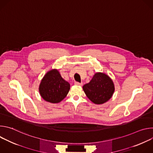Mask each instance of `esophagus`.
Segmentation results:
<instances>
[{
	"label": "esophagus",
	"mask_w": 153,
	"mask_h": 153,
	"mask_svg": "<svg viewBox=\"0 0 153 153\" xmlns=\"http://www.w3.org/2000/svg\"><path fill=\"white\" fill-rule=\"evenodd\" d=\"M74 85H78V86H82V83L77 82H74Z\"/></svg>",
	"instance_id": "1"
}]
</instances>
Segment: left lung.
I'll return each instance as SVG.
<instances>
[{
  "label": "left lung",
  "mask_w": 153,
  "mask_h": 153,
  "mask_svg": "<svg viewBox=\"0 0 153 153\" xmlns=\"http://www.w3.org/2000/svg\"><path fill=\"white\" fill-rule=\"evenodd\" d=\"M83 90L92 102L100 105L111 99L115 88L112 79L107 74L97 73L89 83L83 86Z\"/></svg>",
  "instance_id": "1"
}]
</instances>
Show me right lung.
<instances>
[{"instance_id": "right-lung-1", "label": "right lung", "mask_w": 153, "mask_h": 153, "mask_svg": "<svg viewBox=\"0 0 153 153\" xmlns=\"http://www.w3.org/2000/svg\"><path fill=\"white\" fill-rule=\"evenodd\" d=\"M70 83L65 80L56 69L47 72L39 85V93L45 101L57 103L61 102L68 94Z\"/></svg>"}]
</instances>
